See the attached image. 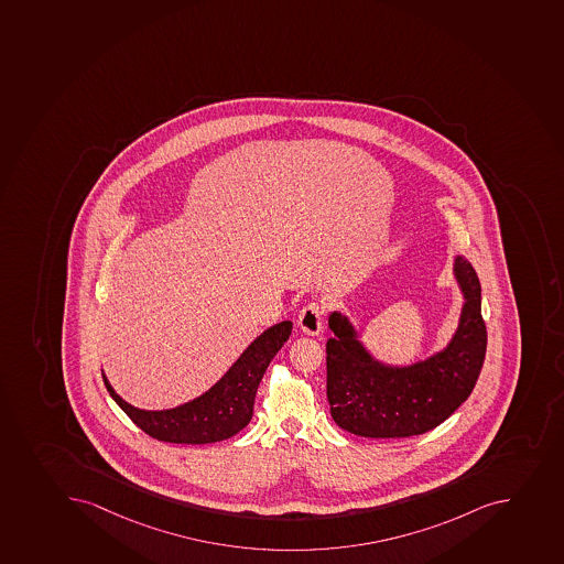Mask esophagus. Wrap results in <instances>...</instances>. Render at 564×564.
<instances>
[{
    "instance_id": "obj_1",
    "label": "esophagus",
    "mask_w": 564,
    "mask_h": 564,
    "mask_svg": "<svg viewBox=\"0 0 564 564\" xmlns=\"http://www.w3.org/2000/svg\"><path fill=\"white\" fill-rule=\"evenodd\" d=\"M324 322V307L318 302H310L299 313V327L305 335H318Z\"/></svg>"
}]
</instances>
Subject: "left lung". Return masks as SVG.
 Segmentation results:
<instances>
[{
  "instance_id": "8db88e82",
  "label": "left lung",
  "mask_w": 564,
  "mask_h": 564,
  "mask_svg": "<svg viewBox=\"0 0 564 564\" xmlns=\"http://www.w3.org/2000/svg\"><path fill=\"white\" fill-rule=\"evenodd\" d=\"M455 269L466 296L458 332L443 352L410 368L373 362L349 322L329 316L335 338L326 344L327 400L343 430L369 438L415 437L443 424L471 395L488 333L474 265L458 257Z\"/></svg>"
}]
</instances>
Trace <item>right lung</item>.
<instances>
[{"label":"right lung","mask_w":564,"mask_h":564,"mask_svg":"<svg viewBox=\"0 0 564 564\" xmlns=\"http://www.w3.org/2000/svg\"><path fill=\"white\" fill-rule=\"evenodd\" d=\"M293 324L280 322L263 332L212 390L167 411H143L127 404L104 377V384L126 415L149 437L174 444L220 443L248 426L254 397L269 362L288 343Z\"/></svg>","instance_id":"right-lung-1"}]
</instances>
